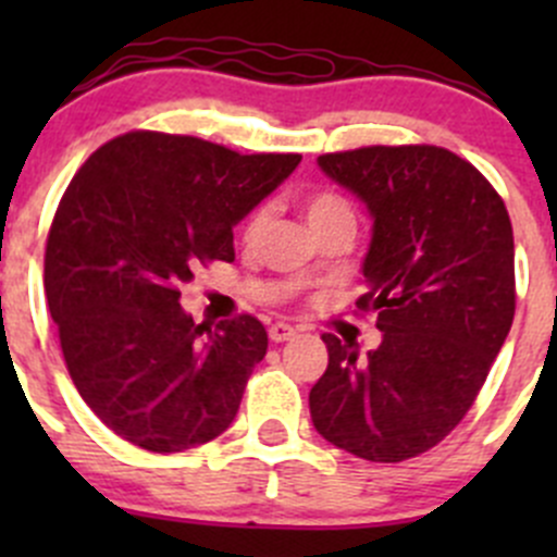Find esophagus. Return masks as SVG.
Listing matches in <instances>:
<instances>
[{
	"mask_svg": "<svg viewBox=\"0 0 557 557\" xmlns=\"http://www.w3.org/2000/svg\"><path fill=\"white\" fill-rule=\"evenodd\" d=\"M294 334H296V329H294V325H288V323H272V325H269V339H272V342H288Z\"/></svg>",
	"mask_w": 557,
	"mask_h": 557,
	"instance_id": "obj_1",
	"label": "esophagus"
}]
</instances>
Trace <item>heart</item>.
<instances>
[{"label": "heart", "mask_w": 557, "mask_h": 557, "mask_svg": "<svg viewBox=\"0 0 557 557\" xmlns=\"http://www.w3.org/2000/svg\"><path fill=\"white\" fill-rule=\"evenodd\" d=\"M305 212H307V221H310L312 232L314 228L325 226V223L336 221V218H352L350 205H347L339 194H331V190H318V194H312L310 199L305 201ZM269 218H272V210H269L267 205L256 207V210L247 215V221L243 226V239L247 245H252L261 239V234L267 232V226H269Z\"/></svg>", "instance_id": "b5f03b06"}]
</instances>
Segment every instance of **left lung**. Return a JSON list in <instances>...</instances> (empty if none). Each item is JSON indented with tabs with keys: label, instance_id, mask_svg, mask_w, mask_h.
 Masks as SVG:
<instances>
[{
	"label": "left lung",
	"instance_id": "8db88e82",
	"mask_svg": "<svg viewBox=\"0 0 557 557\" xmlns=\"http://www.w3.org/2000/svg\"><path fill=\"white\" fill-rule=\"evenodd\" d=\"M318 166L374 221L356 307L377 314L383 342L358 358L323 334L312 423L339 450L398 463L463 420L512 329V223L496 188L436 145H372Z\"/></svg>",
	"mask_w": 557,
	"mask_h": 557
}]
</instances>
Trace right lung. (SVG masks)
I'll use <instances>...</instances> for the list:
<instances>
[{"label":"right lung","mask_w":557,"mask_h":557,"mask_svg":"<svg viewBox=\"0 0 557 557\" xmlns=\"http://www.w3.org/2000/svg\"><path fill=\"white\" fill-rule=\"evenodd\" d=\"M299 161L128 132L72 177L45 247V296L72 383L117 436L183 453L237 418L267 329L252 314L196 325L180 285L201 263L234 261V226Z\"/></svg>","instance_id":"1"}]
</instances>
